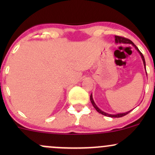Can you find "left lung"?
Masks as SVG:
<instances>
[{
    "label": "left lung",
    "mask_w": 155,
    "mask_h": 155,
    "mask_svg": "<svg viewBox=\"0 0 155 155\" xmlns=\"http://www.w3.org/2000/svg\"><path fill=\"white\" fill-rule=\"evenodd\" d=\"M115 43L116 44H132V45L136 48V49L137 51H138V53H139L140 57H141L142 58V60H143V65H144V68L146 69V62H145V59H144V57H143V55L142 54V53L140 52L139 49H138V48L136 47V45H135L133 43L132 41H131L130 39H127L126 38H124V37H121V36H118V35H115ZM90 101H91L92 106H94V108H95L96 111L97 112H99V113L101 114L104 115V116H106V117H124L125 116V115H127V114L129 113V112H130L132 110H130V111H127L125 112V113H119V114H108V113H106V112L103 111L102 110H101L100 108L97 106V105L95 104V102H94L93 101V98H92V95L91 94V95H90Z\"/></svg>",
    "instance_id": "obj_1"
}]
</instances>
